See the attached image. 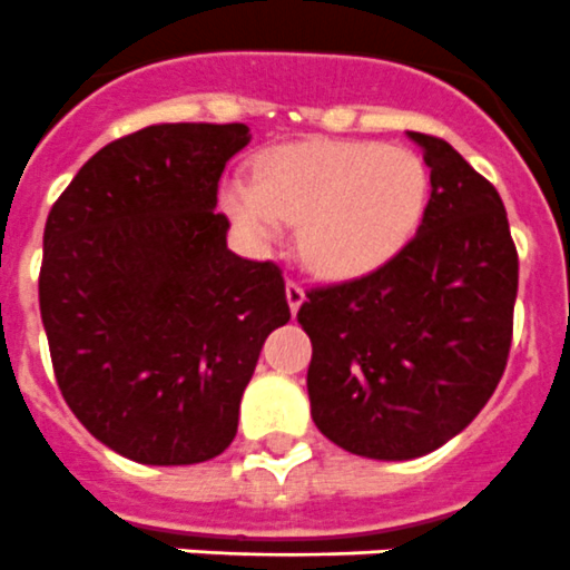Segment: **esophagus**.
<instances>
[{
    "instance_id": "34e87169",
    "label": "esophagus",
    "mask_w": 570,
    "mask_h": 570,
    "mask_svg": "<svg viewBox=\"0 0 570 570\" xmlns=\"http://www.w3.org/2000/svg\"><path fill=\"white\" fill-rule=\"evenodd\" d=\"M285 296H288L291 311H294V314H296L302 302H305V288H302V285L296 279H288V282H285Z\"/></svg>"
}]
</instances>
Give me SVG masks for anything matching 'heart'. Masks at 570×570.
I'll return each mask as SVG.
<instances>
[{
  "label": "heart",
  "mask_w": 570,
  "mask_h": 570,
  "mask_svg": "<svg viewBox=\"0 0 570 570\" xmlns=\"http://www.w3.org/2000/svg\"><path fill=\"white\" fill-rule=\"evenodd\" d=\"M428 168L407 148L376 142H294L259 156L254 183L223 188V208L250 245L299 223V250L325 276L374 271L420 228Z\"/></svg>",
  "instance_id": "heart-1"
}]
</instances>
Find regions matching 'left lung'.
Here are the masks:
<instances>
[{
	"mask_svg": "<svg viewBox=\"0 0 570 570\" xmlns=\"http://www.w3.org/2000/svg\"><path fill=\"white\" fill-rule=\"evenodd\" d=\"M431 168L416 236L385 265L302 302L311 416L367 460H414L491 400L513 334L520 259L500 194L445 139L411 130Z\"/></svg>",
	"mask_w": 570,
	"mask_h": 570,
	"instance_id": "left-lung-1",
	"label": "left lung"
}]
</instances>
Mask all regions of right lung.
I'll list each match as a JSON object with an SVG mask.
<instances>
[{
    "label": "right lung",
    "instance_id": "right-lung-1",
    "mask_svg": "<svg viewBox=\"0 0 570 570\" xmlns=\"http://www.w3.org/2000/svg\"><path fill=\"white\" fill-rule=\"evenodd\" d=\"M248 125H150L79 168L45 223L39 311L68 407L142 465L234 442L242 391L291 320L274 262L228 250L219 176Z\"/></svg>",
    "mask_w": 570,
    "mask_h": 570
}]
</instances>
